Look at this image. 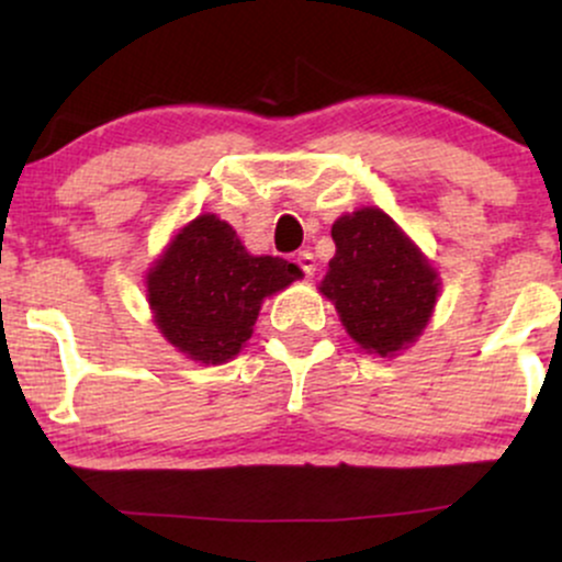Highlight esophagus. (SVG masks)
<instances>
[{
	"instance_id": "esophagus-1",
	"label": "esophagus",
	"mask_w": 562,
	"mask_h": 562,
	"mask_svg": "<svg viewBox=\"0 0 562 562\" xmlns=\"http://www.w3.org/2000/svg\"><path fill=\"white\" fill-rule=\"evenodd\" d=\"M295 261H299V267L303 269V274L306 277L317 272V259H314V254H308V250H301V254L295 256Z\"/></svg>"
}]
</instances>
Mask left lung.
<instances>
[{"label":"left lung","mask_w":562,"mask_h":562,"mask_svg":"<svg viewBox=\"0 0 562 562\" xmlns=\"http://www.w3.org/2000/svg\"><path fill=\"white\" fill-rule=\"evenodd\" d=\"M333 243L330 272L319 290L335 303L348 335L380 357L412 344L434 312V267L380 209L340 216Z\"/></svg>","instance_id":"8db88e82"}]
</instances>
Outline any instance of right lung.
<instances>
[{"label": "right lung", "mask_w": 562, "mask_h": 562, "mask_svg": "<svg viewBox=\"0 0 562 562\" xmlns=\"http://www.w3.org/2000/svg\"><path fill=\"white\" fill-rule=\"evenodd\" d=\"M303 272L280 256H250L227 222L198 216L147 274L160 333L187 357L222 364L254 333L261 301Z\"/></svg>", "instance_id": "add662e5"}]
</instances>
